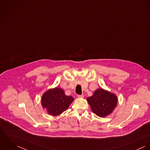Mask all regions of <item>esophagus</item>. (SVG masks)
Segmentation results:
<instances>
[{
	"instance_id": "esophagus-1",
	"label": "esophagus",
	"mask_w": 150,
	"mask_h": 150,
	"mask_svg": "<svg viewBox=\"0 0 150 150\" xmlns=\"http://www.w3.org/2000/svg\"><path fill=\"white\" fill-rule=\"evenodd\" d=\"M77 97L79 98H83V97H84V96L83 95H78Z\"/></svg>"
}]
</instances>
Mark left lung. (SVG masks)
Returning a JSON list of instances; mask_svg holds the SVG:
<instances>
[{"label": "left lung", "instance_id": "1", "mask_svg": "<svg viewBox=\"0 0 150 150\" xmlns=\"http://www.w3.org/2000/svg\"><path fill=\"white\" fill-rule=\"evenodd\" d=\"M87 100L94 113L100 117L110 115L116 108V95L102 88L97 89L94 94L87 98Z\"/></svg>", "mask_w": 150, "mask_h": 150}]
</instances>
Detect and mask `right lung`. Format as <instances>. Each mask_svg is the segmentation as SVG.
Wrapping results in <instances>:
<instances>
[{
    "label": "right lung",
    "mask_w": 150,
    "mask_h": 150,
    "mask_svg": "<svg viewBox=\"0 0 150 150\" xmlns=\"http://www.w3.org/2000/svg\"><path fill=\"white\" fill-rule=\"evenodd\" d=\"M71 96H67L60 87H54L46 91L41 97V105L47 113L53 116L61 115L69 108L74 100Z\"/></svg>",
    "instance_id": "obj_1"
}]
</instances>
